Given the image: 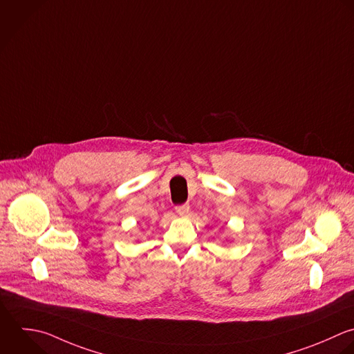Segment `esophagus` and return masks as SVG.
<instances>
[{
  "label": "esophagus",
  "instance_id": "obj_1",
  "mask_svg": "<svg viewBox=\"0 0 354 354\" xmlns=\"http://www.w3.org/2000/svg\"><path fill=\"white\" fill-rule=\"evenodd\" d=\"M189 209H190L189 204H180V205L176 207V212H178L179 215H187V214H189Z\"/></svg>",
  "mask_w": 354,
  "mask_h": 354
}]
</instances>
